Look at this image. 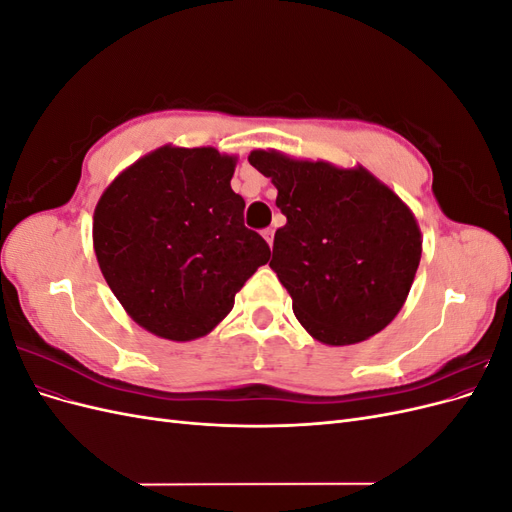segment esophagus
<instances>
[{"label":"esophagus","instance_id":"1","mask_svg":"<svg viewBox=\"0 0 512 512\" xmlns=\"http://www.w3.org/2000/svg\"><path fill=\"white\" fill-rule=\"evenodd\" d=\"M273 235H275V230H273V228H265V230H262V237L267 239L269 247H273Z\"/></svg>","mask_w":512,"mask_h":512}]
</instances>
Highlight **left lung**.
Instances as JSON below:
<instances>
[{"mask_svg":"<svg viewBox=\"0 0 512 512\" xmlns=\"http://www.w3.org/2000/svg\"><path fill=\"white\" fill-rule=\"evenodd\" d=\"M250 164L277 188L286 215L269 267L305 331L329 346L380 333L404 307L423 239L412 211L374 175L329 162L252 151Z\"/></svg>","mask_w":512,"mask_h":512,"instance_id":"obj_1","label":"left lung"}]
</instances>
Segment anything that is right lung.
I'll return each mask as SVG.
<instances>
[{"label": "right lung", "mask_w": 512, "mask_h": 512, "mask_svg": "<svg viewBox=\"0 0 512 512\" xmlns=\"http://www.w3.org/2000/svg\"><path fill=\"white\" fill-rule=\"evenodd\" d=\"M235 156L160 147L108 185L94 213V250L117 301L149 333L190 342L228 316L271 250L245 228L232 192Z\"/></svg>", "instance_id": "add662e5"}]
</instances>
